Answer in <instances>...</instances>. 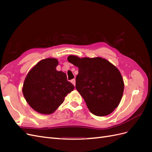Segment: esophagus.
Masks as SVG:
<instances>
[{"label": "esophagus", "instance_id": "1", "mask_svg": "<svg viewBox=\"0 0 152 152\" xmlns=\"http://www.w3.org/2000/svg\"><path fill=\"white\" fill-rule=\"evenodd\" d=\"M71 82L73 84V86H75V79H72L71 80Z\"/></svg>", "mask_w": 152, "mask_h": 152}]
</instances>
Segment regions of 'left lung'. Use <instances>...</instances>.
Returning a JSON list of instances; mask_svg holds the SVG:
<instances>
[{"mask_svg": "<svg viewBox=\"0 0 152 152\" xmlns=\"http://www.w3.org/2000/svg\"><path fill=\"white\" fill-rule=\"evenodd\" d=\"M68 61L79 68L75 87L89 111L100 117L113 112L121 102L124 89L118 68L100 57L80 58L70 55Z\"/></svg>", "mask_w": 152, "mask_h": 152, "instance_id": "left-lung-1", "label": "left lung"}]
</instances>
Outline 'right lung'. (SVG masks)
Instances as JSON below:
<instances>
[{
  "instance_id": "right-lung-1",
  "label": "right lung",
  "mask_w": 152,
  "mask_h": 152,
  "mask_svg": "<svg viewBox=\"0 0 152 152\" xmlns=\"http://www.w3.org/2000/svg\"><path fill=\"white\" fill-rule=\"evenodd\" d=\"M58 61L49 58L40 61L27 74L23 94L30 107L41 114L54 112L65 96L74 89L65 73L57 71Z\"/></svg>"
}]
</instances>
